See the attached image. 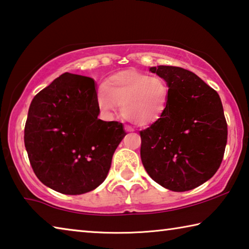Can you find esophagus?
I'll list each match as a JSON object with an SVG mask.
<instances>
[{
    "mask_svg": "<svg viewBox=\"0 0 249 249\" xmlns=\"http://www.w3.org/2000/svg\"><path fill=\"white\" fill-rule=\"evenodd\" d=\"M125 132H127V133H130V132H134V128L133 127H130V126H128V125H125Z\"/></svg>",
    "mask_w": 249,
    "mask_h": 249,
    "instance_id": "34e87169",
    "label": "esophagus"
}]
</instances>
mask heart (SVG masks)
<instances>
[{"label": "heart", "instance_id": "b5f03b06", "mask_svg": "<svg viewBox=\"0 0 249 249\" xmlns=\"http://www.w3.org/2000/svg\"><path fill=\"white\" fill-rule=\"evenodd\" d=\"M168 98L169 86L163 78L125 70L104 80L96 101L104 114L111 115L121 105L126 120L138 126H149L163 115Z\"/></svg>", "mask_w": 249, "mask_h": 249}]
</instances>
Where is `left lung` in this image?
<instances>
[{"instance_id": "1", "label": "left lung", "mask_w": 249, "mask_h": 249, "mask_svg": "<svg viewBox=\"0 0 249 249\" xmlns=\"http://www.w3.org/2000/svg\"><path fill=\"white\" fill-rule=\"evenodd\" d=\"M149 71L169 86L166 111L140 132L147 174L176 192L192 190L215 175L224 156L227 124L220 95L196 73L179 67Z\"/></svg>"}]
</instances>
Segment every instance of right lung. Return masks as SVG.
<instances>
[{"instance_id": "add662e5", "label": "right lung", "mask_w": 249, "mask_h": 249, "mask_svg": "<svg viewBox=\"0 0 249 249\" xmlns=\"http://www.w3.org/2000/svg\"><path fill=\"white\" fill-rule=\"evenodd\" d=\"M94 80L65 72L33 99L24 142L41 182L64 195H83L103 182L126 135L123 124L98 119Z\"/></svg>"}]
</instances>
